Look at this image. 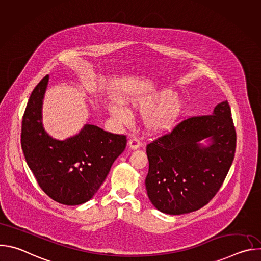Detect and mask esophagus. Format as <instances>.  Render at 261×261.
<instances>
[{"mask_svg":"<svg viewBox=\"0 0 261 261\" xmlns=\"http://www.w3.org/2000/svg\"><path fill=\"white\" fill-rule=\"evenodd\" d=\"M128 145H129V147L131 148V150H137V148L140 146V141H139L138 138L132 137V138L129 139Z\"/></svg>","mask_w":261,"mask_h":261,"instance_id":"obj_1","label":"esophagus"}]
</instances>
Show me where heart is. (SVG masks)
<instances>
[{"mask_svg": "<svg viewBox=\"0 0 261 261\" xmlns=\"http://www.w3.org/2000/svg\"><path fill=\"white\" fill-rule=\"evenodd\" d=\"M174 96L172 90L159 89L138 95L132 100V105L142 114L154 109L146 116L145 125L155 134H164L176 126L185 109L184 101L176 97L174 98ZM110 113L121 124L128 125L130 123V115L122 107L111 106Z\"/></svg>", "mask_w": 261, "mask_h": 261, "instance_id": "1", "label": "heart"}]
</instances>
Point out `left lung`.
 <instances>
[{"mask_svg":"<svg viewBox=\"0 0 261 261\" xmlns=\"http://www.w3.org/2000/svg\"><path fill=\"white\" fill-rule=\"evenodd\" d=\"M208 138L204 147L199 141ZM237 133L227 101L213 115L191 117L146 145L147 196L162 213L197 211L217 194L232 164Z\"/></svg>","mask_w":261,"mask_h":261,"instance_id":"1","label":"left lung"}]
</instances>
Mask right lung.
Here are the masks:
<instances>
[{"mask_svg":"<svg viewBox=\"0 0 261 261\" xmlns=\"http://www.w3.org/2000/svg\"><path fill=\"white\" fill-rule=\"evenodd\" d=\"M48 75L33 90L21 123V147L40 188L55 201L79 205L89 201L124 152L125 135L86 125L65 140L49 136L42 124V103Z\"/></svg>","mask_w":261,"mask_h":261,"instance_id":"1","label":"right lung"}]
</instances>
